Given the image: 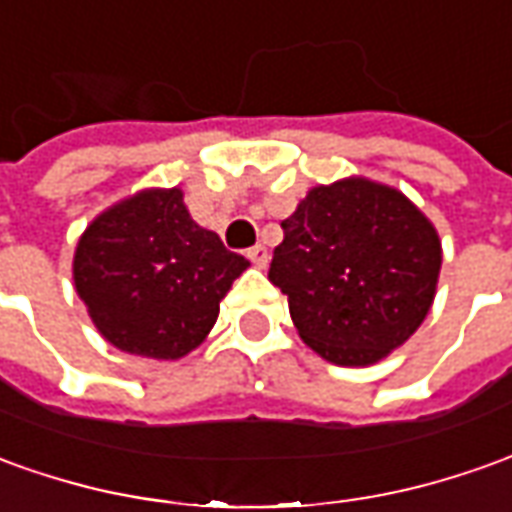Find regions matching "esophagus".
<instances>
[{
    "instance_id": "obj_1",
    "label": "esophagus",
    "mask_w": 512,
    "mask_h": 512,
    "mask_svg": "<svg viewBox=\"0 0 512 512\" xmlns=\"http://www.w3.org/2000/svg\"><path fill=\"white\" fill-rule=\"evenodd\" d=\"M248 259L256 264V267H267V262H270V253H267L264 245H253V248L248 250Z\"/></svg>"
}]
</instances>
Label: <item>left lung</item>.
<instances>
[{
	"instance_id": "1",
	"label": "left lung",
	"mask_w": 512,
	"mask_h": 512,
	"mask_svg": "<svg viewBox=\"0 0 512 512\" xmlns=\"http://www.w3.org/2000/svg\"><path fill=\"white\" fill-rule=\"evenodd\" d=\"M270 281L301 340L334 365H373L429 315L440 276L435 225L368 178L315 186L281 222Z\"/></svg>"
}]
</instances>
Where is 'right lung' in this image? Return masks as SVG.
I'll list each match as a JSON object with an SVG mask.
<instances>
[{
    "label": "right lung",
    "mask_w": 512,
    "mask_h": 512,
    "mask_svg": "<svg viewBox=\"0 0 512 512\" xmlns=\"http://www.w3.org/2000/svg\"><path fill=\"white\" fill-rule=\"evenodd\" d=\"M248 259L225 250L181 189H144L102 211L74 250V290L119 351L181 359L206 340Z\"/></svg>",
    "instance_id": "add662e5"
}]
</instances>
